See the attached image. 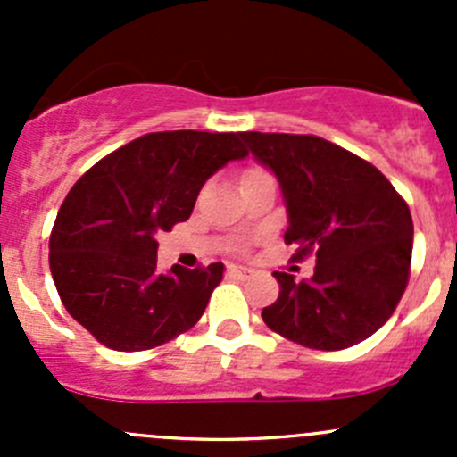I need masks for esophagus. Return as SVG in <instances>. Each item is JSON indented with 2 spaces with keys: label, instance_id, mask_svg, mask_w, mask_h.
<instances>
[{
  "label": "esophagus",
  "instance_id": "obj_1",
  "mask_svg": "<svg viewBox=\"0 0 457 457\" xmlns=\"http://www.w3.org/2000/svg\"><path fill=\"white\" fill-rule=\"evenodd\" d=\"M228 274L232 276V278L247 280L252 276V270H250V267H243V265H229L228 267Z\"/></svg>",
  "mask_w": 457,
  "mask_h": 457
}]
</instances>
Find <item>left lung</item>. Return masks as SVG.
<instances>
[{
    "label": "left lung",
    "mask_w": 457,
    "mask_h": 457,
    "mask_svg": "<svg viewBox=\"0 0 457 457\" xmlns=\"http://www.w3.org/2000/svg\"><path fill=\"white\" fill-rule=\"evenodd\" d=\"M247 152L278 179L285 243L314 252L312 278L274 271L278 301L262 320L283 338L338 352L380 329L403 298L413 250L409 205L361 156L312 135L243 132Z\"/></svg>",
    "instance_id": "1"
}]
</instances>
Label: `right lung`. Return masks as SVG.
Here are the masks:
<instances>
[{"label": "right lung", "instance_id": "obj_1", "mask_svg": "<svg viewBox=\"0 0 457 457\" xmlns=\"http://www.w3.org/2000/svg\"><path fill=\"white\" fill-rule=\"evenodd\" d=\"M243 132H150L72 186L50 234V271L68 314L101 345L143 352L199 322L223 262L156 270V237L190 219L203 183L247 150Z\"/></svg>", "mask_w": 457, "mask_h": 457}]
</instances>
